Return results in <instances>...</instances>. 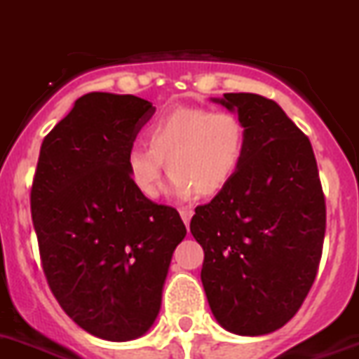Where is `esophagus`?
I'll list each match as a JSON object with an SVG mask.
<instances>
[{
  "label": "esophagus",
  "mask_w": 359,
  "mask_h": 359,
  "mask_svg": "<svg viewBox=\"0 0 359 359\" xmlns=\"http://www.w3.org/2000/svg\"><path fill=\"white\" fill-rule=\"evenodd\" d=\"M191 215H194V210H191V208H182V210H180V217H182V221H184L186 226H189Z\"/></svg>",
  "instance_id": "obj_1"
}]
</instances>
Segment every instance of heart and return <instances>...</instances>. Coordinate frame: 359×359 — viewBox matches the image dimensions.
<instances>
[{"label":"heart","instance_id":"1","mask_svg":"<svg viewBox=\"0 0 359 359\" xmlns=\"http://www.w3.org/2000/svg\"><path fill=\"white\" fill-rule=\"evenodd\" d=\"M147 144L137 142L126 155L128 175L138 194L156 198L162 171L180 197H210L230 184L245 161L248 129L233 111L179 107L147 128Z\"/></svg>","mask_w":359,"mask_h":359}]
</instances>
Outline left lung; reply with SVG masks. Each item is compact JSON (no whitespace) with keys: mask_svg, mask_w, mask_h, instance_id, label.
Returning a JSON list of instances; mask_svg holds the SVG:
<instances>
[{"mask_svg":"<svg viewBox=\"0 0 359 359\" xmlns=\"http://www.w3.org/2000/svg\"><path fill=\"white\" fill-rule=\"evenodd\" d=\"M248 129L245 161L189 230L204 250L208 303L230 332L261 336L301 309L323 254L327 206L310 140L273 100L226 93Z\"/></svg>","mask_w":359,"mask_h":359,"instance_id":"left-lung-1","label":"left lung"}]
</instances>
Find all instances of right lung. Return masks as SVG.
Wrapping results in <instances>:
<instances>
[{
	"label": "right lung",
	"mask_w": 359,
	"mask_h": 359,
	"mask_svg": "<svg viewBox=\"0 0 359 359\" xmlns=\"http://www.w3.org/2000/svg\"><path fill=\"white\" fill-rule=\"evenodd\" d=\"M151 102L89 93L43 138L31 188L41 268L69 318L96 338L129 341L149 330L175 246L179 212L138 194L126 155Z\"/></svg>",
	"instance_id": "obj_1"
}]
</instances>
